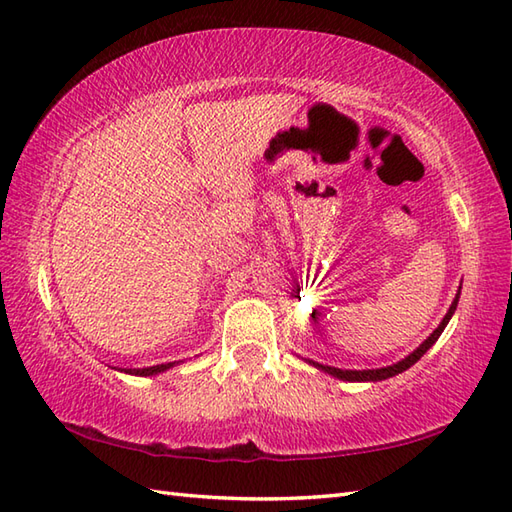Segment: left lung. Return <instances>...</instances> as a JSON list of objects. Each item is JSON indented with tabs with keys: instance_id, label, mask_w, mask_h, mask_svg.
<instances>
[{
	"instance_id": "left-lung-1",
	"label": "left lung",
	"mask_w": 512,
	"mask_h": 512,
	"mask_svg": "<svg viewBox=\"0 0 512 512\" xmlns=\"http://www.w3.org/2000/svg\"><path fill=\"white\" fill-rule=\"evenodd\" d=\"M458 299L460 297H455L453 299V303H451V308H449V312H447V317L442 319V323L438 325L436 330H433V334L429 336L427 341H424L416 352L413 354H409L407 358H402L400 363H396V365H389V367H380V369H363V372H356V369H339V367H330V365H319V363H314V361H310L314 367H319V369H323V372H328V374H332L334 378H341V380H385V378H391V376H396V374H400V372H405V369H409L413 363H418L420 358H422V354L429 350V347L436 343L438 339H440V334L444 332V328H447V323H449V319L453 317V312H455V306H458Z\"/></svg>"
}]
</instances>
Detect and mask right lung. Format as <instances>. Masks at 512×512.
<instances>
[{
    "label": "right lung",
    "instance_id": "1",
    "mask_svg": "<svg viewBox=\"0 0 512 512\" xmlns=\"http://www.w3.org/2000/svg\"><path fill=\"white\" fill-rule=\"evenodd\" d=\"M173 367V363H165V365H154V367H143V369H125L127 374H136V376H151V374H160L165 372V369ZM123 372V369H121Z\"/></svg>",
    "mask_w": 512,
    "mask_h": 512
}]
</instances>
